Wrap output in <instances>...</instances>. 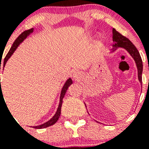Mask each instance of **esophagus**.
I'll list each match as a JSON object with an SVG mask.
<instances>
[{"instance_id": "34e87169", "label": "esophagus", "mask_w": 149, "mask_h": 149, "mask_svg": "<svg viewBox=\"0 0 149 149\" xmlns=\"http://www.w3.org/2000/svg\"><path fill=\"white\" fill-rule=\"evenodd\" d=\"M73 77H74V78L77 79L79 77H80V73H79L77 71V72H74V74H73Z\"/></svg>"}]
</instances>
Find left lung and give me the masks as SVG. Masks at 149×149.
<instances>
[{"label":"left lung","mask_w":149,"mask_h":149,"mask_svg":"<svg viewBox=\"0 0 149 149\" xmlns=\"http://www.w3.org/2000/svg\"><path fill=\"white\" fill-rule=\"evenodd\" d=\"M113 48L112 49L111 52L115 51L117 48H122L130 54L131 56L134 58V61L136 63V68L138 71V79L140 84H142V73H143V61L139 54V51L136 48L134 45L131 41L129 40L125 36H122L118 31L113 29ZM86 105V104H85Z\"/></svg>","instance_id":"1"}]
</instances>
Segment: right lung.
Returning <instances> with one entry per match:
<instances>
[{
  "instance_id": "1",
  "label": "right lung",
  "mask_w": 149,
  "mask_h": 149,
  "mask_svg": "<svg viewBox=\"0 0 149 149\" xmlns=\"http://www.w3.org/2000/svg\"><path fill=\"white\" fill-rule=\"evenodd\" d=\"M33 32V28H31L30 29V30H25V31H24L21 35H19V36L15 39V41L14 42L13 45H12L11 48H10V50L9 51L8 54H6V57L4 58V60H3V67L5 66L7 60H9V59L10 58V56L13 54V53L15 52V51L16 50V48H18V46H19V45H20L21 43H22V42H23V41L24 40V39H25L29 35H30V33H32ZM0 70H1V65H0ZM71 84H72V80L71 78H68V80L65 81V84H64V86H63V89H62L61 90V93H60V104H59L58 108H57V110H56V113L54 114V116L52 117L49 121L45 122V123L42 124V125H41L33 126L34 128H36V129L45 128V127H49V126L53 125L54 124H55L56 122H57V120H58L59 118H60V113H61V107H62V104H63V98H64V96H65L67 89H68V86H70ZM1 92H2V90L0 91V93Z\"/></svg>"
}]
</instances>
